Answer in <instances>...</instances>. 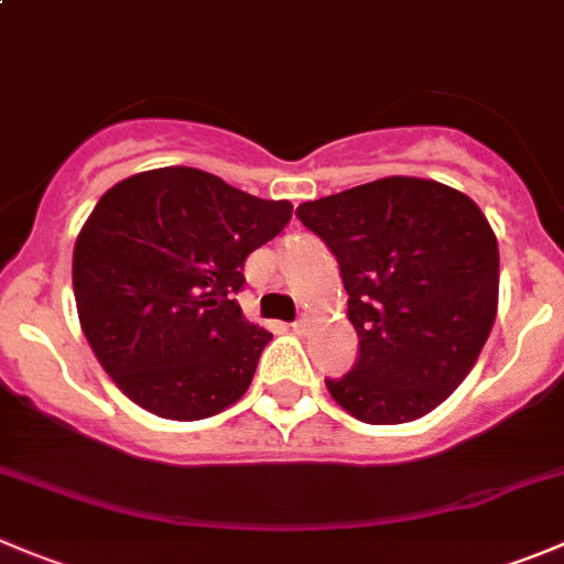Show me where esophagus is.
<instances>
[{"instance_id": "34e87169", "label": "esophagus", "mask_w": 564, "mask_h": 564, "mask_svg": "<svg viewBox=\"0 0 564 564\" xmlns=\"http://www.w3.org/2000/svg\"><path fill=\"white\" fill-rule=\"evenodd\" d=\"M292 330H294V334H300V336H303V334H306V330H308V319H306V317H300L297 323L292 325Z\"/></svg>"}]
</instances>
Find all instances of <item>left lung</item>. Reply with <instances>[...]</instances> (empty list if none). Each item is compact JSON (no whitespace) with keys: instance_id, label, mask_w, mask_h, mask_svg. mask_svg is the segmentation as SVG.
I'll list each match as a JSON object with an SVG mask.
<instances>
[{"instance_id":"8db88e82","label":"left lung","mask_w":564,"mask_h":564,"mask_svg":"<svg viewBox=\"0 0 564 564\" xmlns=\"http://www.w3.org/2000/svg\"><path fill=\"white\" fill-rule=\"evenodd\" d=\"M328 245L359 334V361L325 381L370 425L434 412L476 365L498 314V239L467 194L425 177H381L297 205Z\"/></svg>"}]
</instances>
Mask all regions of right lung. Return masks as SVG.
I'll return each instance as SVG.
<instances>
[{"label":"right lung","mask_w":564,"mask_h":564,"mask_svg":"<svg viewBox=\"0 0 564 564\" xmlns=\"http://www.w3.org/2000/svg\"><path fill=\"white\" fill-rule=\"evenodd\" d=\"M292 219L192 166H163L99 197L72 256L80 328L135 406L203 420L250 387L270 330L247 323L234 294L245 261Z\"/></svg>","instance_id":"obj_1"}]
</instances>
